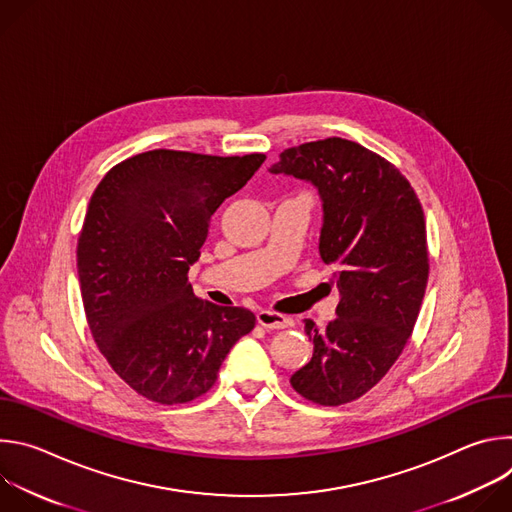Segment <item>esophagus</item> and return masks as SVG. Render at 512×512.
I'll use <instances>...</instances> for the list:
<instances>
[{"mask_svg": "<svg viewBox=\"0 0 512 512\" xmlns=\"http://www.w3.org/2000/svg\"><path fill=\"white\" fill-rule=\"evenodd\" d=\"M257 322L263 328H269V330H281V328H287L291 324V320L287 316L277 314L273 310H259L257 312Z\"/></svg>", "mask_w": 512, "mask_h": 512, "instance_id": "1", "label": "esophagus"}]
</instances>
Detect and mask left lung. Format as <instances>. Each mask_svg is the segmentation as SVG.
I'll return each instance as SVG.
<instances>
[{"label": "left lung", "instance_id": "8db88e82", "mask_svg": "<svg viewBox=\"0 0 512 512\" xmlns=\"http://www.w3.org/2000/svg\"><path fill=\"white\" fill-rule=\"evenodd\" d=\"M269 172L318 188L320 257L340 291L326 330L306 320L314 354L289 383L318 405L350 403L389 373L417 322L429 275L423 208L391 162L342 137L289 148Z\"/></svg>", "mask_w": 512, "mask_h": 512}]
</instances>
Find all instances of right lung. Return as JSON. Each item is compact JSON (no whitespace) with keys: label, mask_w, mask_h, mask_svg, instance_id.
Returning <instances> with one entry per match:
<instances>
[{"label":"right lung","mask_w":512,"mask_h":512,"mask_svg":"<svg viewBox=\"0 0 512 512\" xmlns=\"http://www.w3.org/2000/svg\"><path fill=\"white\" fill-rule=\"evenodd\" d=\"M263 162L152 150L113 166L93 192L77 247L83 306L101 354L141 397L204 395L255 328L253 312L196 298L188 269L210 216Z\"/></svg>","instance_id":"1"}]
</instances>
